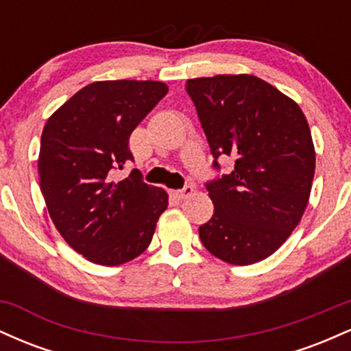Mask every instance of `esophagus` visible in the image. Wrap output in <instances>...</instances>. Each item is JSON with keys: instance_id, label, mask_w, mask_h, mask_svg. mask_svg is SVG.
Masks as SVG:
<instances>
[{"instance_id": "esophagus-1", "label": "esophagus", "mask_w": 351, "mask_h": 351, "mask_svg": "<svg viewBox=\"0 0 351 351\" xmlns=\"http://www.w3.org/2000/svg\"><path fill=\"white\" fill-rule=\"evenodd\" d=\"M171 195L175 196V198H178V199H184L186 198V196H189L193 193V186L191 184H186V186H184L183 189H171Z\"/></svg>"}]
</instances>
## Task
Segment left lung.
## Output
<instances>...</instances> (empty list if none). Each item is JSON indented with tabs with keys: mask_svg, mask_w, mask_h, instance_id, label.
<instances>
[{
	"mask_svg": "<svg viewBox=\"0 0 351 351\" xmlns=\"http://www.w3.org/2000/svg\"><path fill=\"white\" fill-rule=\"evenodd\" d=\"M186 92L213 156L234 160V170L206 184L215 215L199 226L201 243L228 264L259 263L289 239L308 204L315 148L307 119L256 75L189 79Z\"/></svg>",
	"mask_w": 351,
	"mask_h": 351,
	"instance_id": "1",
	"label": "left lung"
}]
</instances>
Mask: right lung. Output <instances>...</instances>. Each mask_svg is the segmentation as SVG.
Returning <instances> with one entry per match:
<instances>
[{"instance_id": "1", "label": "right lung", "mask_w": 351, "mask_h": 351, "mask_svg": "<svg viewBox=\"0 0 351 351\" xmlns=\"http://www.w3.org/2000/svg\"><path fill=\"white\" fill-rule=\"evenodd\" d=\"M168 92L156 80H99L82 87L47 119L38 158L46 208L75 252L100 265L135 259L152 243L168 193L134 170L128 138Z\"/></svg>"}]
</instances>
